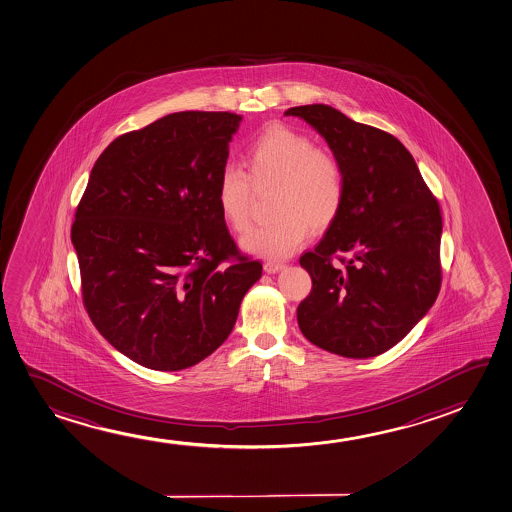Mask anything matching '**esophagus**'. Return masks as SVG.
<instances>
[{"label":"esophagus","instance_id":"34e87169","mask_svg":"<svg viewBox=\"0 0 512 512\" xmlns=\"http://www.w3.org/2000/svg\"><path fill=\"white\" fill-rule=\"evenodd\" d=\"M283 267H285V264H282V262H266L264 264V269L269 275H275L278 271H282Z\"/></svg>","mask_w":512,"mask_h":512}]
</instances>
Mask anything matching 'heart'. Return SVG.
<instances>
[{"mask_svg": "<svg viewBox=\"0 0 512 512\" xmlns=\"http://www.w3.org/2000/svg\"><path fill=\"white\" fill-rule=\"evenodd\" d=\"M245 167L252 183L276 186L271 195V213L275 216L241 237L245 252L269 260L285 259L303 245L312 227L327 229L340 215L345 174L340 162L317 148L308 135L289 126H269L250 144ZM247 179L241 169L227 165L216 186V204L223 220L237 232L248 223Z\"/></svg>", "mask_w": 512, "mask_h": 512, "instance_id": "b5f03b06", "label": "heart"}]
</instances>
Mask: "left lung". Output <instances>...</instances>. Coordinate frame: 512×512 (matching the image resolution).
<instances>
[{"instance_id": "1", "label": "left lung", "mask_w": 512, "mask_h": 512, "mask_svg": "<svg viewBox=\"0 0 512 512\" xmlns=\"http://www.w3.org/2000/svg\"><path fill=\"white\" fill-rule=\"evenodd\" d=\"M315 128L345 174V200L299 264L312 292L297 306L306 340L366 359L403 340L440 290L442 216L414 156L396 137L324 104L285 111ZM336 254L343 267H333Z\"/></svg>"}]
</instances>
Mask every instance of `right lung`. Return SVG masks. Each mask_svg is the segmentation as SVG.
I'll return each instance as SVG.
<instances>
[{"label": "right lung", "instance_id": "right-lung-1", "mask_svg": "<svg viewBox=\"0 0 512 512\" xmlns=\"http://www.w3.org/2000/svg\"><path fill=\"white\" fill-rule=\"evenodd\" d=\"M241 119L174 112L121 135L98 156L75 211L89 319L149 370H185L211 356L262 276L216 204Z\"/></svg>", "mask_w": 512, "mask_h": 512}]
</instances>
